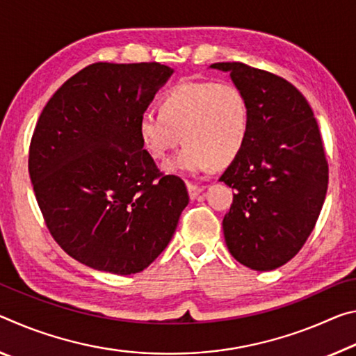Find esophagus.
<instances>
[{"label":"esophagus","mask_w":356,"mask_h":356,"mask_svg":"<svg viewBox=\"0 0 356 356\" xmlns=\"http://www.w3.org/2000/svg\"><path fill=\"white\" fill-rule=\"evenodd\" d=\"M188 191H189V197H191V199H197L200 192L203 191V188H202V186H199V184L188 183Z\"/></svg>","instance_id":"34e87169"}]
</instances>
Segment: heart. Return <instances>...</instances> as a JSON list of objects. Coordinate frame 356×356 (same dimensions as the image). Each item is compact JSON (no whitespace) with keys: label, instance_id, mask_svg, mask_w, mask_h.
I'll use <instances>...</instances> for the list:
<instances>
[{"label":"heart","instance_id":"b5f03b06","mask_svg":"<svg viewBox=\"0 0 356 356\" xmlns=\"http://www.w3.org/2000/svg\"><path fill=\"white\" fill-rule=\"evenodd\" d=\"M249 104L232 81L189 80L168 90L159 113L138 120V138L154 161H165L179 143L184 148L165 167L168 173H199L230 165L249 136Z\"/></svg>","mask_w":356,"mask_h":356}]
</instances>
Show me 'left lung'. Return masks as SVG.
<instances>
[{
    "mask_svg": "<svg viewBox=\"0 0 356 356\" xmlns=\"http://www.w3.org/2000/svg\"><path fill=\"white\" fill-rule=\"evenodd\" d=\"M230 72L249 104V136L219 181L232 189L224 216L227 248L240 264L271 271L292 260L316 227L328 189V161L306 97L276 74L244 63Z\"/></svg>",
    "mask_w": 356,
    "mask_h": 356,
    "instance_id": "1",
    "label": "left lung"
}]
</instances>
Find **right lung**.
Returning <instances> with one entry per match:
<instances>
[{"mask_svg": "<svg viewBox=\"0 0 356 356\" xmlns=\"http://www.w3.org/2000/svg\"><path fill=\"white\" fill-rule=\"evenodd\" d=\"M173 74L161 63H95L40 113L28 170L47 229L99 271L134 275L170 243L189 195L143 149L138 120Z\"/></svg>", "mask_w": 356, "mask_h": 356, "instance_id": "obj_1", "label": "right lung"}]
</instances>
